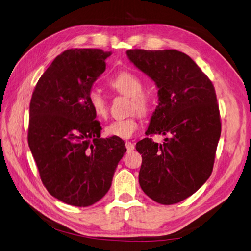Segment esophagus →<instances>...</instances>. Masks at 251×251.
Wrapping results in <instances>:
<instances>
[{
    "mask_svg": "<svg viewBox=\"0 0 251 251\" xmlns=\"http://www.w3.org/2000/svg\"><path fill=\"white\" fill-rule=\"evenodd\" d=\"M126 148L127 151H134L135 146H134V143L131 141H126Z\"/></svg>",
    "mask_w": 251,
    "mask_h": 251,
    "instance_id": "obj_1",
    "label": "esophagus"
}]
</instances>
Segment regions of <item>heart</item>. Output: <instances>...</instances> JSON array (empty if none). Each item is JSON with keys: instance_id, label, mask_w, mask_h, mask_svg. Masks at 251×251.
Listing matches in <instances>:
<instances>
[{"instance_id": "b5f03b06", "label": "heart", "mask_w": 251, "mask_h": 251, "mask_svg": "<svg viewBox=\"0 0 251 251\" xmlns=\"http://www.w3.org/2000/svg\"><path fill=\"white\" fill-rule=\"evenodd\" d=\"M109 85L119 94L132 98V112L136 110L140 114H146L149 111L150 100L146 94H143V82L137 75L126 71L120 72L110 80ZM88 100L91 109L97 117L103 118L108 115V100L100 91L96 89L91 90L88 95ZM138 127L137 116H131L111 121L105 126V133L113 137L128 139L136 133Z\"/></svg>"}]
</instances>
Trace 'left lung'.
Wrapping results in <instances>:
<instances>
[{"label":"left lung","instance_id":"8db88e82","mask_svg":"<svg viewBox=\"0 0 251 251\" xmlns=\"http://www.w3.org/2000/svg\"><path fill=\"white\" fill-rule=\"evenodd\" d=\"M131 63L155 82L158 105L144 138L139 184L155 202L171 205L196 193L212 172L221 135L215 88L194 60L177 50H127Z\"/></svg>","mask_w":251,"mask_h":251}]
</instances>
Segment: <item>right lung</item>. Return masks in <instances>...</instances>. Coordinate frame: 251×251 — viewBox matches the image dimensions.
Wrapping results in <instances>:
<instances>
[{
	"mask_svg": "<svg viewBox=\"0 0 251 251\" xmlns=\"http://www.w3.org/2000/svg\"><path fill=\"white\" fill-rule=\"evenodd\" d=\"M111 54L64 51L37 81L30 101L28 144L43 184L73 206H90L108 193L126 151L120 138H100V124L88 100Z\"/></svg>",
	"mask_w": 251,
	"mask_h": 251,
	"instance_id": "add662e5",
	"label": "right lung"
}]
</instances>
